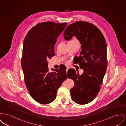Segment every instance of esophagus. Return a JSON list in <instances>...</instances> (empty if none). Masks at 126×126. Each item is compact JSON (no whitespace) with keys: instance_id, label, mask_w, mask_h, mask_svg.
I'll use <instances>...</instances> for the list:
<instances>
[{"instance_id":"esophagus-1","label":"esophagus","mask_w":126,"mask_h":126,"mask_svg":"<svg viewBox=\"0 0 126 126\" xmlns=\"http://www.w3.org/2000/svg\"><path fill=\"white\" fill-rule=\"evenodd\" d=\"M69 68V67H67V68H66V71H67H67H68V69Z\"/></svg>"}]
</instances>
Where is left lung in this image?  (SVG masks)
<instances>
[{"label": "left lung", "mask_w": 126, "mask_h": 126, "mask_svg": "<svg viewBox=\"0 0 126 126\" xmlns=\"http://www.w3.org/2000/svg\"><path fill=\"white\" fill-rule=\"evenodd\" d=\"M64 35L67 40L75 36L81 44L80 55L76 63H79L83 73H76L74 69L67 71L68 78L75 83L70 89L71 99L79 104L89 103L98 93L106 71L108 61L105 38L94 25L81 21L68 25Z\"/></svg>", "instance_id": "1"}]
</instances>
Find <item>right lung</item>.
Masks as SVG:
<instances>
[{
	"instance_id": "obj_1",
	"label": "right lung",
	"mask_w": 126,
	"mask_h": 126,
	"mask_svg": "<svg viewBox=\"0 0 126 126\" xmlns=\"http://www.w3.org/2000/svg\"><path fill=\"white\" fill-rule=\"evenodd\" d=\"M67 24L51 21L38 23L30 30L24 40L21 67L24 81L30 96L39 103L53 101L58 89L67 79L66 68L50 72L47 61L55 56L57 38Z\"/></svg>"
}]
</instances>
